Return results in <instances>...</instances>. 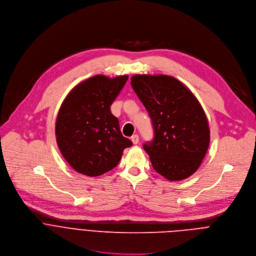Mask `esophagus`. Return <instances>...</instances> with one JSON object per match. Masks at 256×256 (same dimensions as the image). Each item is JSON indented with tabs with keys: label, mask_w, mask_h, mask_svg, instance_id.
Segmentation results:
<instances>
[{
	"label": "esophagus",
	"mask_w": 256,
	"mask_h": 256,
	"mask_svg": "<svg viewBox=\"0 0 256 256\" xmlns=\"http://www.w3.org/2000/svg\"><path fill=\"white\" fill-rule=\"evenodd\" d=\"M131 140H132L133 144H138V143H139V136H138L137 134H135V135H132V137H131Z\"/></svg>",
	"instance_id": "obj_1"
}]
</instances>
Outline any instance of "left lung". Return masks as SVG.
<instances>
[{
  "instance_id": "obj_1",
  "label": "left lung",
  "mask_w": 256,
  "mask_h": 256,
  "mask_svg": "<svg viewBox=\"0 0 256 256\" xmlns=\"http://www.w3.org/2000/svg\"><path fill=\"white\" fill-rule=\"evenodd\" d=\"M131 86L153 127V138L143 144L151 164L168 180L192 176L210 143L208 120L196 96L168 76H139Z\"/></svg>"
}]
</instances>
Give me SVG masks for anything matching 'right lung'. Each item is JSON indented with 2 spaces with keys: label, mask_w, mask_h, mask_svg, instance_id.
Instances as JSON below:
<instances>
[{
  "label": "right lung",
  "mask_w": 256,
  "mask_h": 256,
  "mask_svg": "<svg viewBox=\"0 0 256 256\" xmlns=\"http://www.w3.org/2000/svg\"><path fill=\"white\" fill-rule=\"evenodd\" d=\"M128 80L92 76L78 84L60 109L56 134L62 154L70 166L88 176L113 170L133 143L121 133L111 105Z\"/></svg>",
  "instance_id": "add662e5"
}]
</instances>
